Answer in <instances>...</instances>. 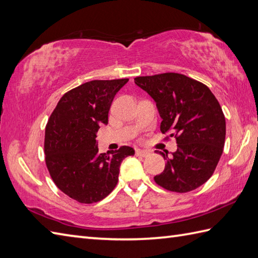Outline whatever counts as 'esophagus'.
I'll use <instances>...</instances> for the list:
<instances>
[{
  "label": "esophagus",
  "instance_id": "esophagus-1",
  "mask_svg": "<svg viewBox=\"0 0 258 258\" xmlns=\"http://www.w3.org/2000/svg\"><path fill=\"white\" fill-rule=\"evenodd\" d=\"M135 155L136 156H140V157H146L150 155V152L149 151H145V150H140L138 149L135 151Z\"/></svg>",
  "mask_w": 258,
  "mask_h": 258
}]
</instances>
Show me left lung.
I'll use <instances>...</instances> for the list:
<instances>
[{
    "label": "left lung",
    "instance_id": "obj_1",
    "mask_svg": "<svg viewBox=\"0 0 258 258\" xmlns=\"http://www.w3.org/2000/svg\"><path fill=\"white\" fill-rule=\"evenodd\" d=\"M135 84L155 101L161 132L175 136L177 151L154 180L163 188L187 193L207 182L222 156L226 123L220 103L201 82L178 73L139 76Z\"/></svg>",
    "mask_w": 258,
    "mask_h": 258
}]
</instances>
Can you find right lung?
<instances>
[{
    "mask_svg": "<svg viewBox=\"0 0 258 258\" xmlns=\"http://www.w3.org/2000/svg\"><path fill=\"white\" fill-rule=\"evenodd\" d=\"M128 79L95 80L61 97L45 127V162L53 182L82 204L100 202L115 188L130 146L98 153L96 133L108 123L114 96Z\"/></svg>",
    "mask_w": 258,
    "mask_h": 258,
    "instance_id": "obj_1",
    "label": "right lung"
}]
</instances>
